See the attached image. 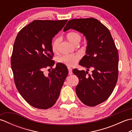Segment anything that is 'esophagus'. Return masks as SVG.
I'll use <instances>...</instances> for the list:
<instances>
[{
	"label": "esophagus",
	"instance_id": "obj_1",
	"mask_svg": "<svg viewBox=\"0 0 132 132\" xmlns=\"http://www.w3.org/2000/svg\"><path fill=\"white\" fill-rule=\"evenodd\" d=\"M68 70H69V75H71L72 74V69L71 68L69 67L68 68Z\"/></svg>",
	"mask_w": 132,
	"mask_h": 132
}]
</instances>
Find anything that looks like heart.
<instances>
[{"mask_svg": "<svg viewBox=\"0 0 132 132\" xmlns=\"http://www.w3.org/2000/svg\"><path fill=\"white\" fill-rule=\"evenodd\" d=\"M68 40L74 45L79 43L81 40V36L77 32H70L67 35ZM61 42L60 38H55L53 40L52 43V49L54 53L57 52L58 50L59 45ZM80 58L79 54H64L58 58V62L59 63L63 64L67 66H73L75 65Z\"/></svg>", "mask_w": 132, "mask_h": 132, "instance_id": "obj_1", "label": "heart"}]
</instances>
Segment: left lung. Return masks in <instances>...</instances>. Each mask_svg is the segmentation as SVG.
<instances>
[{
  "label": "left lung",
  "instance_id": "obj_1",
  "mask_svg": "<svg viewBox=\"0 0 132 132\" xmlns=\"http://www.w3.org/2000/svg\"><path fill=\"white\" fill-rule=\"evenodd\" d=\"M76 30L86 37V55L79 64L87 71L73 70L79 78L76 94L83 104L94 106L110 96L118 79L119 54L109 29L94 18L72 19L63 29ZM89 68L91 75H87Z\"/></svg>",
  "mask_w": 132,
  "mask_h": 132
}]
</instances>
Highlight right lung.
<instances>
[{"instance_id": "obj_1", "label": "right lung", "mask_w": 132, "mask_h": 132, "mask_svg": "<svg viewBox=\"0 0 132 132\" xmlns=\"http://www.w3.org/2000/svg\"><path fill=\"white\" fill-rule=\"evenodd\" d=\"M68 20H34L17 35L12 57L14 81L19 93L33 107L48 109L58 99L68 72L57 63L47 75L44 70L54 66L52 39L63 28Z\"/></svg>"}]
</instances>
